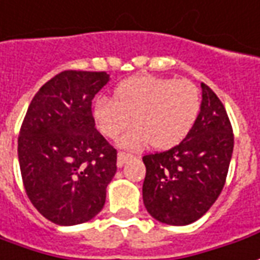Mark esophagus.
I'll use <instances>...</instances> for the list:
<instances>
[{"label": "esophagus", "instance_id": "obj_1", "mask_svg": "<svg viewBox=\"0 0 260 260\" xmlns=\"http://www.w3.org/2000/svg\"><path fill=\"white\" fill-rule=\"evenodd\" d=\"M132 156H134L132 153H128V152H123V151H119V152H118V162H116V165H118V167H119V168L123 167V164H125L126 160L129 159V158H132Z\"/></svg>", "mask_w": 260, "mask_h": 260}]
</instances>
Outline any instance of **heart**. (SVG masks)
<instances>
[{
	"instance_id": "heart-1",
	"label": "heart",
	"mask_w": 260,
	"mask_h": 260,
	"mask_svg": "<svg viewBox=\"0 0 260 260\" xmlns=\"http://www.w3.org/2000/svg\"><path fill=\"white\" fill-rule=\"evenodd\" d=\"M201 109L198 86L188 79L134 77L116 86L114 100L95 102L93 118L104 137L116 139L134 119L119 144L137 149L151 142L167 149L189 134Z\"/></svg>"
}]
</instances>
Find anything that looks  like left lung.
Wrapping results in <instances>:
<instances>
[{
	"mask_svg": "<svg viewBox=\"0 0 260 260\" xmlns=\"http://www.w3.org/2000/svg\"><path fill=\"white\" fill-rule=\"evenodd\" d=\"M234 152V129L216 93L202 82L201 112L174 148L144 155L142 197L162 223L183 226L209 211L225 186Z\"/></svg>",
	"mask_w": 260,
	"mask_h": 260,
	"instance_id": "1",
	"label": "left lung"
}]
</instances>
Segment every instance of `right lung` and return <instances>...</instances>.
I'll return each mask as SVG.
<instances>
[{"instance_id":"obj_1","label":"right lung","mask_w":260,"mask_h":260,"mask_svg":"<svg viewBox=\"0 0 260 260\" xmlns=\"http://www.w3.org/2000/svg\"><path fill=\"white\" fill-rule=\"evenodd\" d=\"M105 71H62L31 101L18 137L22 183L31 204L56 225L88 222L105 205L116 149L95 128L92 100Z\"/></svg>"}]
</instances>
